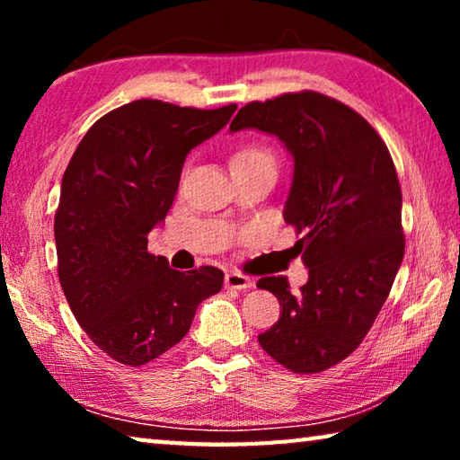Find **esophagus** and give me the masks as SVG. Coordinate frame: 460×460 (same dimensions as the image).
<instances>
[{
  "label": "esophagus",
  "instance_id": "esophagus-1",
  "mask_svg": "<svg viewBox=\"0 0 460 460\" xmlns=\"http://www.w3.org/2000/svg\"><path fill=\"white\" fill-rule=\"evenodd\" d=\"M225 286L233 288V290H249V288H253V279L245 274H239V271H231V274L225 276Z\"/></svg>",
  "mask_w": 460,
  "mask_h": 460
}]
</instances>
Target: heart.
I'll return each mask as SVG.
<instances>
[{
	"instance_id": "1",
	"label": "heart",
	"mask_w": 460,
	"mask_h": 460,
	"mask_svg": "<svg viewBox=\"0 0 460 460\" xmlns=\"http://www.w3.org/2000/svg\"><path fill=\"white\" fill-rule=\"evenodd\" d=\"M235 168H268L276 172V158L266 146L245 144L231 155V170Z\"/></svg>"
}]
</instances>
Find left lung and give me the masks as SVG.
Instances as JSON below:
<instances>
[{"label": "left lung", "mask_w": 460, "mask_h": 460, "mask_svg": "<svg viewBox=\"0 0 460 460\" xmlns=\"http://www.w3.org/2000/svg\"><path fill=\"white\" fill-rule=\"evenodd\" d=\"M278 136L294 155L284 221L308 268L298 292L266 276L279 318L258 341L294 373H318L361 345L376 323L406 249L402 189L394 160L371 123L316 91L284 93L239 109L231 131Z\"/></svg>", "instance_id": "1"}]
</instances>
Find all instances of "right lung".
Listing matches in <instances>:
<instances>
[{"mask_svg":"<svg viewBox=\"0 0 460 460\" xmlns=\"http://www.w3.org/2000/svg\"><path fill=\"white\" fill-rule=\"evenodd\" d=\"M235 109L131 101L93 123L68 162L54 215L58 279L83 331L115 361L158 359L221 292L219 268L172 270L147 252V235L172 207L186 154Z\"/></svg>","mask_w":460,"mask_h":460,"instance_id":"1","label":"right lung"}]
</instances>
